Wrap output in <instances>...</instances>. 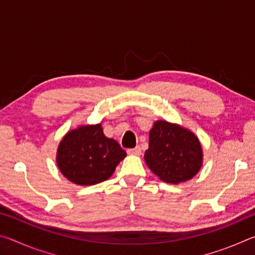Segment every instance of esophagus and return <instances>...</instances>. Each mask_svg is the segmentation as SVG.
Listing matches in <instances>:
<instances>
[{"instance_id":"1","label":"esophagus","mask_w":255,"mask_h":255,"mask_svg":"<svg viewBox=\"0 0 255 255\" xmlns=\"http://www.w3.org/2000/svg\"><path fill=\"white\" fill-rule=\"evenodd\" d=\"M127 153H128L129 155H136V156H139V155L141 154V150H140V148L137 146V147H135V148L128 149Z\"/></svg>"}]
</instances>
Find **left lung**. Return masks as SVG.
<instances>
[{
  "instance_id": "1",
  "label": "left lung",
  "mask_w": 255,
  "mask_h": 255,
  "mask_svg": "<svg viewBox=\"0 0 255 255\" xmlns=\"http://www.w3.org/2000/svg\"><path fill=\"white\" fill-rule=\"evenodd\" d=\"M145 162L164 182L178 184L191 180L202 165L204 153L191 130L165 120L155 122L149 130Z\"/></svg>"
}]
</instances>
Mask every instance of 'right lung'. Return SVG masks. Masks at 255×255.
<instances>
[{"instance_id": "right-lung-1", "label": "right lung", "mask_w": 255, "mask_h": 255, "mask_svg": "<svg viewBox=\"0 0 255 255\" xmlns=\"http://www.w3.org/2000/svg\"><path fill=\"white\" fill-rule=\"evenodd\" d=\"M126 156L127 153L117 140L105 136L101 124L84 125L72 129L63 137L56 163L71 182L93 185L109 179Z\"/></svg>"}]
</instances>
